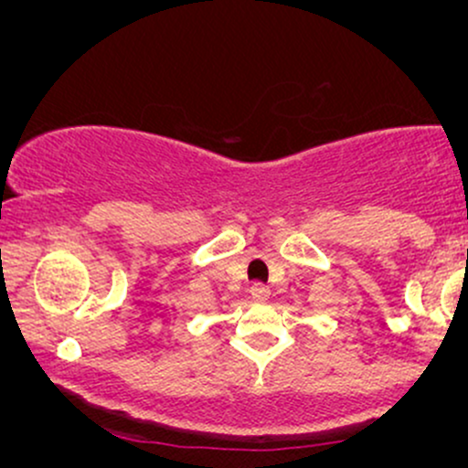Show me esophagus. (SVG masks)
<instances>
[{
    "instance_id": "34e87169",
    "label": "esophagus",
    "mask_w": 468,
    "mask_h": 468,
    "mask_svg": "<svg viewBox=\"0 0 468 468\" xmlns=\"http://www.w3.org/2000/svg\"><path fill=\"white\" fill-rule=\"evenodd\" d=\"M268 294H271V290H268L266 283L257 282V283H252V286H250V297L255 299V302H266Z\"/></svg>"
}]
</instances>
